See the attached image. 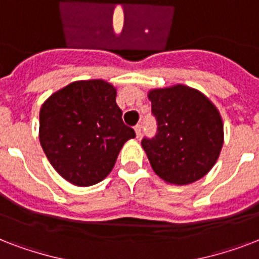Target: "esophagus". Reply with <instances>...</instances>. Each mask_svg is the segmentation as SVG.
<instances>
[{"label":"esophagus","instance_id":"34e87169","mask_svg":"<svg viewBox=\"0 0 259 259\" xmlns=\"http://www.w3.org/2000/svg\"><path fill=\"white\" fill-rule=\"evenodd\" d=\"M134 132H136V136L137 137H141V133H142V126L141 125H137L134 127Z\"/></svg>","mask_w":259,"mask_h":259}]
</instances>
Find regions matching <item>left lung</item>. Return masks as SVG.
Segmentation results:
<instances>
[{"mask_svg": "<svg viewBox=\"0 0 259 259\" xmlns=\"http://www.w3.org/2000/svg\"><path fill=\"white\" fill-rule=\"evenodd\" d=\"M157 119V134L141 142L152 169L173 185L192 184L212 169L225 132L217 106L185 84L152 89L148 93Z\"/></svg>", "mask_w": 259, "mask_h": 259, "instance_id": "8db88e82", "label": "left lung"}]
</instances>
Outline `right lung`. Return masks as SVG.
Returning a JSON list of instances; mask_svg holds the SVG:
<instances>
[{
    "label": "right lung",
    "instance_id": "add662e5",
    "mask_svg": "<svg viewBox=\"0 0 259 259\" xmlns=\"http://www.w3.org/2000/svg\"><path fill=\"white\" fill-rule=\"evenodd\" d=\"M117 89L103 79L76 80L40 109L38 140L48 161L68 183L90 187L113 170L134 130L122 121Z\"/></svg>",
    "mask_w": 259,
    "mask_h": 259
}]
</instances>
